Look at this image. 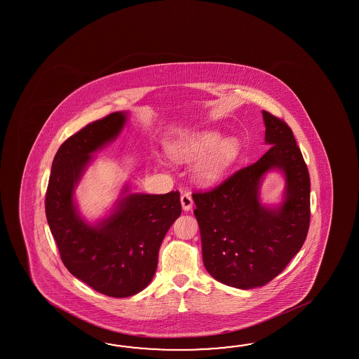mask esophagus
<instances>
[{
  "mask_svg": "<svg viewBox=\"0 0 359 359\" xmlns=\"http://www.w3.org/2000/svg\"><path fill=\"white\" fill-rule=\"evenodd\" d=\"M181 205H182V209L184 212H189V210L192 209L194 201H192L190 194H183L182 196H181Z\"/></svg>",
  "mask_w": 359,
  "mask_h": 359,
  "instance_id": "34e87169",
  "label": "esophagus"
}]
</instances>
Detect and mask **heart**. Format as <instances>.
Segmentation results:
<instances>
[{
	"label": "heart",
	"mask_w": 359,
	"mask_h": 359,
	"mask_svg": "<svg viewBox=\"0 0 359 359\" xmlns=\"http://www.w3.org/2000/svg\"><path fill=\"white\" fill-rule=\"evenodd\" d=\"M167 151L177 161H192L208 152L194 165L192 177L201 184H213L221 181L236 159L238 141L223 138L218 130H196L170 142Z\"/></svg>",
	"instance_id": "obj_1"
}]
</instances>
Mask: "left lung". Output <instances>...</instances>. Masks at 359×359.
Instances as JSON below:
<instances>
[{
    "label": "left lung",
    "instance_id": "8db88e82",
    "mask_svg": "<svg viewBox=\"0 0 359 359\" xmlns=\"http://www.w3.org/2000/svg\"><path fill=\"white\" fill-rule=\"evenodd\" d=\"M262 114L267 153L213 190L192 195L208 273L241 290L264 286L283 272L304 244L311 218V180L292 130ZM273 170L285 178V190L281 203L266 206L259 187Z\"/></svg>",
    "mask_w": 359,
    "mask_h": 359
}]
</instances>
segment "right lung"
<instances>
[{
  "instance_id": "add662e5",
  "label": "right lung",
  "mask_w": 359,
  "mask_h": 359,
  "mask_svg": "<svg viewBox=\"0 0 359 359\" xmlns=\"http://www.w3.org/2000/svg\"><path fill=\"white\" fill-rule=\"evenodd\" d=\"M128 121L116 111L86 126L55 155L46 194V217L69 272L93 290L127 298L151 283L163 238L181 215L180 192L149 195L124 184L113 209L91 223L76 201V186L93 154L115 141Z\"/></svg>"
}]
</instances>
